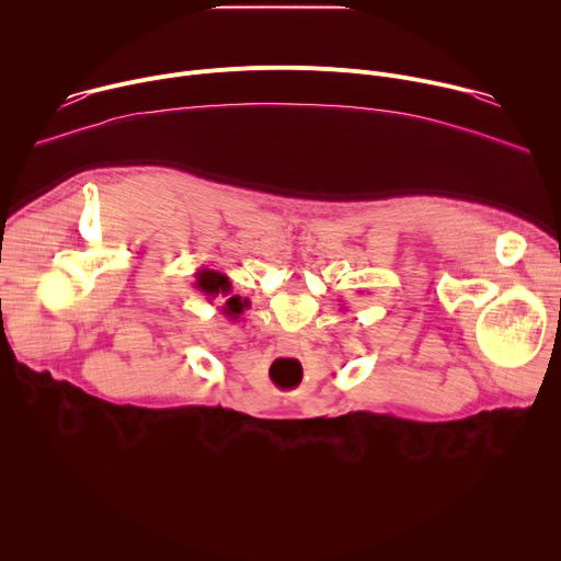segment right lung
Wrapping results in <instances>:
<instances>
[{
  "instance_id": "1",
  "label": "right lung",
  "mask_w": 561,
  "mask_h": 561,
  "mask_svg": "<svg viewBox=\"0 0 561 561\" xmlns=\"http://www.w3.org/2000/svg\"><path fill=\"white\" fill-rule=\"evenodd\" d=\"M197 282H195V288H199L206 299H215V297H226L224 306H221V312L228 317V319H239V314L244 312L247 308V299H242L239 295H230L232 293V286H230V279L219 273V271H210V268H199L195 273Z\"/></svg>"
}]
</instances>
